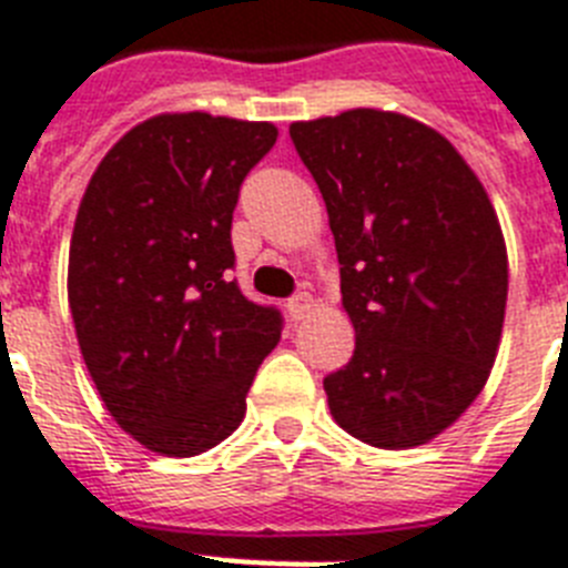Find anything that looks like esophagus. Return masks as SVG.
<instances>
[{
    "mask_svg": "<svg viewBox=\"0 0 568 568\" xmlns=\"http://www.w3.org/2000/svg\"><path fill=\"white\" fill-rule=\"evenodd\" d=\"M285 312H288V317H292L294 323L303 321V317L312 312V294L297 292L292 300H288V303H285Z\"/></svg>",
    "mask_w": 568,
    "mask_h": 568,
    "instance_id": "esophagus-1",
    "label": "esophagus"
}]
</instances>
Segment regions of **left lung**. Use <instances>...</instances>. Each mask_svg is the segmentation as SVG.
<instances>
[{
	"label": "left lung",
	"instance_id": "1",
	"mask_svg": "<svg viewBox=\"0 0 568 568\" xmlns=\"http://www.w3.org/2000/svg\"><path fill=\"white\" fill-rule=\"evenodd\" d=\"M323 193L352 361L323 378L343 430L373 447L430 442L483 393L505 321L497 213L447 138L378 109L288 126Z\"/></svg>",
	"mask_w": 568,
	"mask_h": 568
}]
</instances>
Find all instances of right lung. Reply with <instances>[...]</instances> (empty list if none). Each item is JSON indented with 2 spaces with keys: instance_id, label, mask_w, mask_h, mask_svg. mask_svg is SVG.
Instances as JSON below:
<instances>
[{
  "instance_id": "obj_1",
  "label": "right lung",
  "mask_w": 568,
  "mask_h": 568,
  "mask_svg": "<svg viewBox=\"0 0 568 568\" xmlns=\"http://www.w3.org/2000/svg\"><path fill=\"white\" fill-rule=\"evenodd\" d=\"M274 123L159 114L94 170L69 251V306L94 387L155 454L195 456L245 418L283 314L242 294L231 222Z\"/></svg>"
}]
</instances>
